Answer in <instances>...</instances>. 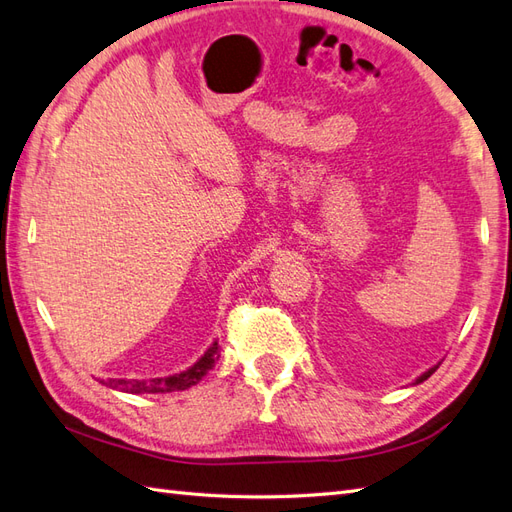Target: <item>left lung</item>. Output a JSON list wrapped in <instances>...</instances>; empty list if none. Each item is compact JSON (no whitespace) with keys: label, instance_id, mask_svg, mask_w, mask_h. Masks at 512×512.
Returning a JSON list of instances; mask_svg holds the SVG:
<instances>
[{"label":"left lung","instance_id":"1","mask_svg":"<svg viewBox=\"0 0 512 512\" xmlns=\"http://www.w3.org/2000/svg\"><path fill=\"white\" fill-rule=\"evenodd\" d=\"M436 369H439V365H436V367H432V369H428L426 373H423V376H419V378H417V384H419V382H423V380H428V378L432 376V373H434Z\"/></svg>","mask_w":512,"mask_h":512}]
</instances>
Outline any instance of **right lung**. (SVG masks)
<instances>
[{
	"label": "right lung",
	"mask_w": 512,
	"mask_h": 512,
	"mask_svg": "<svg viewBox=\"0 0 512 512\" xmlns=\"http://www.w3.org/2000/svg\"><path fill=\"white\" fill-rule=\"evenodd\" d=\"M219 358V343L215 341L213 345L208 347V352L197 360V363L186 369L182 373H176V376L169 378H154V380H102V384L110 386V389H117L123 393H171V391H184L191 389L199 380H202L206 373L215 367Z\"/></svg>",
	"instance_id": "right-lung-1"
}]
</instances>
